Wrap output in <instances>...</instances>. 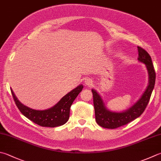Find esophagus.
Returning <instances> with one entry per match:
<instances>
[{
	"mask_svg": "<svg viewBox=\"0 0 161 161\" xmlns=\"http://www.w3.org/2000/svg\"><path fill=\"white\" fill-rule=\"evenodd\" d=\"M85 84H86V86H92V80H91L90 78H87V79H86V81H85Z\"/></svg>",
	"mask_w": 161,
	"mask_h": 161,
	"instance_id": "34e87169",
	"label": "esophagus"
}]
</instances>
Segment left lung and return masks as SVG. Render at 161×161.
I'll return each instance as SVG.
<instances>
[{
  "mask_svg": "<svg viewBox=\"0 0 161 161\" xmlns=\"http://www.w3.org/2000/svg\"><path fill=\"white\" fill-rule=\"evenodd\" d=\"M137 49L139 53L137 59L139 62L144 64L148 71V85L143 95L134 105L121 112L110 111L106 107L104 100L97 90L92 89L95 119L98 125L102 128L114 129L126 125L140 116L149 102L151 93L155 86L156 73L152 60L148 53L140 47H137Z\"/></svg>",
  "mask_w": 161,
  "mask_h": 161,
  "instance_id": "obj_1",
  "label": "left lung"
}]
</instances>
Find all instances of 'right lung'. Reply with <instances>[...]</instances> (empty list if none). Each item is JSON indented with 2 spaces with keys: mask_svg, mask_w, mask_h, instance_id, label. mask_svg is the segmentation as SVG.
<instances>
[{
  "mask_svg": "<svg viewBox=\"0 0 161 161\" xmlns=\"http://www.w3.org/2000/svg\"><path fill=\"white\" fill-rule=\"evenodd\" d=\"M83 88V85H79L71 92L64 96L53 107L45 110H35L24 105L17 99L12 88L10 90L15 104L24 116L36 124H38V125L54 128V127L61 126L67 122L69 118L70 108L72 103Z\"/></svg>",
  "mask_w": 161,
  "mask_h": 161,
  "instance_id": "obj_1",
  "label": "right lung"
}]
</instances>
